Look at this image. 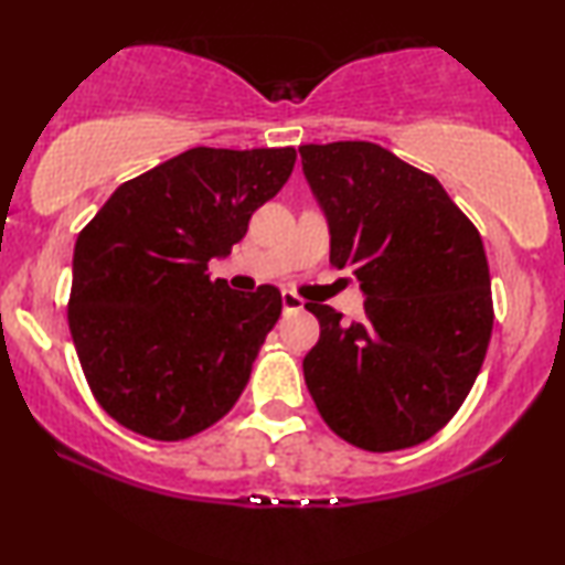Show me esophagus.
Instances as JSON below:
<instances>
[{"instance_id": "1", "label": "esophagus", "mask_w": 565, "mask_h": 565, "mask_svg": "<svg viewBox=\"0 0 565 565\" xmlns=\"http://www.w3.org/2000/svg\"><path fill=\"white\" fill-rule=\"evenodd\" d=\"M282 311H285V313H298V311H303V298L296 296V292L285 290V292H282Z\"/></svg>"}]
</instances>
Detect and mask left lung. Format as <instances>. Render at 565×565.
Returning <instances> with one entry per match:
<instances>
[{
	"label": "left lung",
	"mask_w": 565,
	"mask_h": 565,
	"mask_svg": "<svg viewBox=\"0 0 565 565\" xmlns=\"http://www.w3.org/2000/svg\"><path fill=\"white\" fill-rule=\"evenodd\" d=\"M331 231L329 262L350 267L365 316L347 323L306 303L321 337L303 360L321 419L360 450L435 437L473 388L493 329L483 242L435 177L370 141L300 146Z\"/></svg>",
	"instance_id": "8db88e82"
}]
</instances>
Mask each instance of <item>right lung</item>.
<instances>
[{"label":"right lung","instance_id":"1","mask_svg":"<svg viewBox=\"0 0 565 565\" xmlns=\"http://www.w3.org/2000/svg\"><path fill=\"white\" fill-rule=\"evenodd\" d=\"M296 157L198 146L122 182L79 231L68 329L92 396L126 429L180 443L242 396L282 296L231 290L207 262L242 242Z\"/></svg>","mask_w":565,"mask_h":565}]
</instances>
